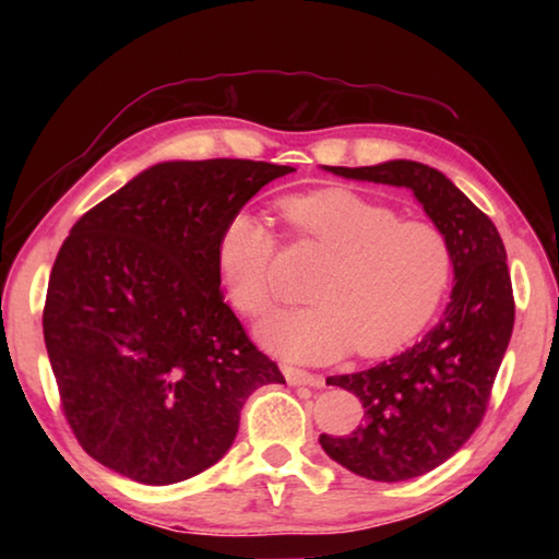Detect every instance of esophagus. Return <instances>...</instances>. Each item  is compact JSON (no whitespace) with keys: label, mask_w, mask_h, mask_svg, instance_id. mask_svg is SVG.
<instances>
[{"label":"esophagus","mask_w":559,"mask_h":559,"mask_svg":"<svg viewBox=\"0 0 559 559\" xmlns=\"http://www.w3.org/2000/svg\"><path fill=\"white\" fill-rule=\"evenodd\" d=\"M283 374H286V380L290 384H306V386H325V377L323 374H313V372H306V370H296V367H286L283 370Z\"/></svg>","instance_id":"obj_1"}]
</instances>
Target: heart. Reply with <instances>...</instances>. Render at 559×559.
Wrapping results in <instances>:
<instances>
[{
  "label": "heart",
  "mask_w": 559,
  "mask_h": 559,
  "mask_svg": "<svg viewBox=\"0 0 559 559\" xmlns=\"http://www.w3.org/2000/svg\"><path fill=\"white\" fill-rule=\"evenodd\" d=\"M281 216L302 241L333 261L320 271L313 306L283 310L259 325V337L288 362H333L357 347L365 357L392 355L437 316L451 286L453 253L439 226L349 192L286 197ZM281 241L259 216L236 212L219 234V269L234 306L263 316L278 300Z\"/></svg>",
  "instance_id": "b5f03b06"
}]
</instances>
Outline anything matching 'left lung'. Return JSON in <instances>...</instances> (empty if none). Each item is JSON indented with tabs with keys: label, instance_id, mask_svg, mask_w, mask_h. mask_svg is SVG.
I'll use <instances>...</instances> for the list:
<instances>
[{
	"label": "left lung",
	"instance_id": "8db88e82",
	"mask_svg": "<svg viewBox=\"0 0 559 559\" xmlns=\"http://www.w3.org/2000/svg\"><path fill=\"white\" fill-rule=\"evenodd\" d=\"M362 182L412 189L449 239L453 286L447 313L414 347L365 372L328 377L362 402L347 437L320 433L325 453L370 480H406L441 466L484 421L515 323L506 246L496 224L439 169L392 159L325 167Z\"/></svg>",
	"mask_w": 559,
	"mask_h": 559
}]
</instances>
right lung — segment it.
<instances>
[{"label":"right lung","instance_id":"add662e5","mask_svg":"<svg viewBox=\"0 0 559 559\" xmlns=\"http://www.w3.org/2000/svg\"><path fill=\"white\" fill-rule=\"evenodd\" d=\"M288 165L159 163L73 224L44 340L83 451L145 486L179 484L234 443L243 402L283 382L224 302L219 234Z\"/></svg>","mask_w":559,"mask_h":559}]
</instances>
